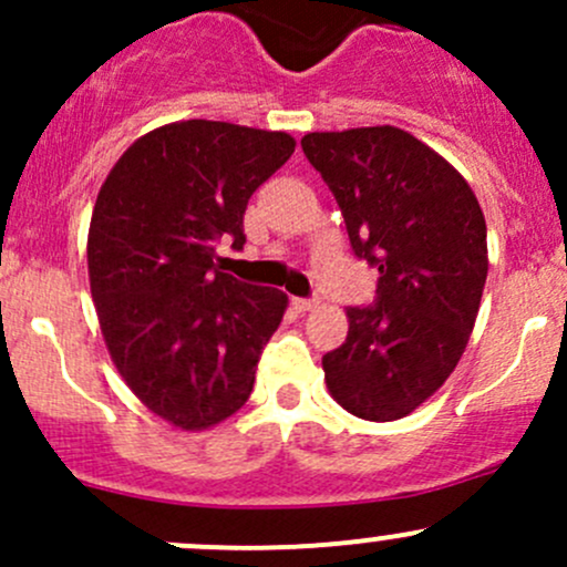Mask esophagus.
<instances>
[{
  "label": "esophagus",
  "mask_w": 567,
  "mask_h": 567,
  "mask_svg": "<svg viewBox=\"0 0 567 567\" xmlns=\"http://www.w3.org/2000/svg\"><path fill=\"white\" fill-rule=\"evenodd\" d=\"M293 307L299 312H312L318 307V299H293Z\"/></svg>",
  "instance_id": "esophagus-1"
}]
</instances>
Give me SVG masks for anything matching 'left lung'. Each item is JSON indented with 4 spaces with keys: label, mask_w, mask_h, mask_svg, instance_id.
<instances>
[{
    "label": "left lung",
    "mask_w": 567,
    "mask_h": 567,
    "mask_svg": "<svg viewBox=\"0 0 567 567\" xmlns=\"http://www.w3.org/2000/svg\"><path fill=\"white\" fill-rule=\"evenodd\" d=\"M305 156L334 194L353 255L379 268L375 301L348 307L323 357L331 398L370 422L425 403L458 364L488 277L485 219L453 164L394 125L318 131Z\"/></svg>",
    "instance_id": "obj_1"
}]
</instances>
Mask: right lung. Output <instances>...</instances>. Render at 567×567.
Segmentation results:
<instances>
[{
    "mask_svg": "<svg viewBox=\"0 0 567 567\" xmlns=\"http://www.w3.org/2000/svg\"><path fill=\"white\" fill-rule=\"evenodd\" d=\"M293 151L285 131L183 120L136 140L101 186L87 238L101 331L169 425L205 431L249 400L288 296L221 271L216 244L244 247L249 197Z\"/></svg>",
    "mask_w": 567,
    "mask_h": 567,
    "instance_id": "obj_1",
    "label": "right lung"
}]
</instances>
